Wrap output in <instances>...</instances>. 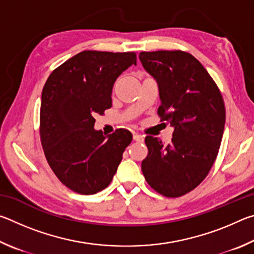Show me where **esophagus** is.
Segmentation results:
<instances>
[{"instance_id":"34e87169","label":"esophagus","mask_w":254,"mask_h":254,"mask_svg":"<svg viewBox=\"0 0 254 254\" xmlns=\"http://www.w3.org/2000/svg\"><path fill=\"white\" fill-rule=\"evenodd\" d=\"M133 140L136 141V142H143L144 137L141 134H133Z\"/></svg>"}]
</instances>
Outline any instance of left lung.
Segmentation results:
<instances>
[{
	"mask_svg": "<svg viewBox=\"0 0 254 254\" xmlns=\"http://www.w3.org/2000/svg\"><path fill=\"white\" fill-rule=\"evenodd\" d=\"M142 66L159 87L158 115L174 127L169 144L145 136L141 169L159 194L180 197L195 189L212 168L225 124L222 94L204 66L182 50L142 51Z\"/></svg>",
	"mask_w": 254,
	"mask_h": 254,
	"instance_id": "obj_1",
	"label": "left lung"
}]
</instances>
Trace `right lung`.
<instances>
[{
	"label": "right lung",
	"mask_w": 254,
	"mask_h": 254,
	"mask_svg": "<svg viewBox=\"0 0 254 254\" xmlns=\"http://www.w3.org/2000/svg\"><path fill=\"white\" fill-rule=\"evenodd\" d=\"M136 65L135 53L85 50L56 68L41 94L40 139L50 168L66 187L93 195L109 186L132 134L94 128L112 106L118 77Z\"/></svg>",
	"instance_id": "obj_1"
}]
</instances>
